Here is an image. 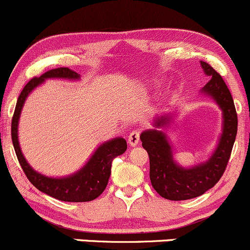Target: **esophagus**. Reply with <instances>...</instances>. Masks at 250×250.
<instances>
[{"instance_id":"obj_1","label":"esophagus","mask_w":250,"mask_h":250,"mask_svg":"<svg viewBox=\"0 0 250 250\" xmlns=\"http://www.w3.org/2000/svg\"><path fill=\"white\" fill-rule=\"evenodd\" d=\"M139 137H141V132H139V131H132L127 138L128 144H130L131 146H136L137 144H139Z\"/></svg>"}]
</instances>
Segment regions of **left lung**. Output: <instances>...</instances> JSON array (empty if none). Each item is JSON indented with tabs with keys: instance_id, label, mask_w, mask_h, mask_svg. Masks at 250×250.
I'll use <instances>...</instances> for the list:
<instances>
[{
	"instance_id": "1",
	"label": "left lung",
	"mask_w": 250,
	"mask_h": 250,
	"mask_svg": "<svg viewBox=\"0 0 250 250\" xmlns=\"http://www.w3.org/2000/svg\"><path fill=\"white\" fill-rule=\"evenodd\" d=\"M201 68L210 81L201 89L216 101L223 112V132L218 146L206 162L184 168L174 161L168 137L160 128L173 119L163 114L154 120V127L142 132V146L150 158V181L161 197L169 200H187L197 198L208 190L222 178L237 133V113L232 96L222 76L206 62L200 61Z\"/></svg>"
}]
</instances>
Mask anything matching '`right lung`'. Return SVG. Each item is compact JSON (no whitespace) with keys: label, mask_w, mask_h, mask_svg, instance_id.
<instances>
[{"label":"right lung","mask_w":250,"mask_h":250,"mask_svg":"<svg viewBox=\"0 0 250 250\" xmlns=\"http://www.w3.org/2000/svg\"><path fill=\"white\" fill-rule=\"evenodd\" d=\"M47 79H64L74 81V80H80V75L69 68H57L46 71L42 76L34 77L25 85L22 92L19 95L12 119V141L15 154L29 182L45 194L55 199L71 201V203L94 200L104 192L108 184L112 161L119 155L124 154L127 149V144L122 137L104 142L95 150L89 161L80 170L64 178H49L34 170L26 161L20 149L18 137L19 119H20L21 109L28 94Z\"/></svg>","instance_id":"add662e5"}]
</instances>
